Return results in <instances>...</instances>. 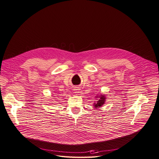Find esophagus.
<instances>
[{"mask_svg":"<svg viewBox=\"0 0 159 159\" xmlns=\"http://www.w3.org/2000/svg\"><path fill=\"white\" fill-rule=\"evenodd\" d=\"M80 89L78 87H74V93H75V94H78V93L80 92Z\"/></svg>","mask_w":159,"mask_h":159,"instance_id":"34e87169","label":"esophagus"}]
</instances>
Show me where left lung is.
I'll use <instances>...</instances> for the list:
<instances>
[{"instance_id":"left-lung-1","label":"left lung","mask_w":159,"mask_h":159,"mask_svg":"<svg viewBox=\"0 0 159 159\" xmlns=\"http://www.w3.org/2000/svg\"><path fill=\"white\" fill-rule=\"evenodd\" d=\"M98 101H96V102H94V107L95 108H98V107H101L102 105L105 104V102L106 101V97L104 94H99V96H96Z\"/></svg>"}]
</instances>
